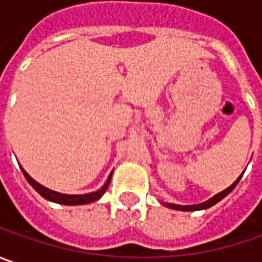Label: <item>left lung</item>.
I'll return each mask as SVG.
<instances>
[{"instance_id":"1","label":"left lung","mask_w":262,"mask_h":262,"mask_svg":"<svg viewBox=\"0 0 262 262\" xmlns=\"http://www.w3.org/2000/svg\"><path fill=\"white\" fill-rule=\"evenodd\" d=\"M245 172V170H244ZM244 172H242V175H244ZM242 175L237 176V179L232 184V185L226 188V189H223L222 192H219L214 196H211L210 200H207L204 203H200V204H194V206H181V204H172V203H162L163 206H166L167 208H172V210H179V211H196V210H207V208H210V207H213L214 204H217L219 201H222L223 198L226 195H229L233 189H235V186L237 185V182L241 181V178Z\"/></svg>"}]
</instances>
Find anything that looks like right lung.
<instances>
[{
	"mask_svg": "<svg viewBox=\"0 0 262 262\" xmlns=\"http://www.w3.org/2000/svg\"><path fill=\"white\" fill-rule=\"evenodd\" d=\"M20 169H21L23 175H25V178L27 179V182L33 186L36 191L43 196L45 200L52 201V203H56V204H64V206H81V204H90V203H93V201H97V200L106 192V189H107V186H109V182H111V178H112V172H111V175L107 176V179H106V182L103 184V186H100L97 191L89 192V194H77V195H71V194H61V192H56V191H52V189H49V188H46V186L40 185L39 182H36L35 179L26 172L23 167L20 166Z\"/></svg>",
	"mask_w": 262,
	"mask_h": 262,
	"instance_id": "add662e5",
	"label": "right lung"
}]
</instances>
